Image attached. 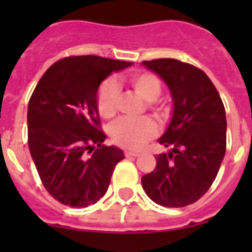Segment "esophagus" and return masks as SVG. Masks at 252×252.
Instances as JSON below:
<instances>
[{
    "instance_id": "34e87169",
    "label": "esophagus",
    "mask_w": 252,
    "mask_h": 252,
    "mask_svg": "<svg viewBox=\"0 0 252 252\" xmlns=\"http://www.w3.org/2000/svg\"><path fill=\"white\" fill-rule=\"evenodd\" d=\"M140 154L136 153V151H130V150H126L125 151V157L126 158H136L139 157Z\"/></svg>"
}]
</instances>
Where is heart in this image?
I'll use <instances>...</instances> for the list:
<instances>
[{
	"label": "heart",
	"mask_w": 252,
	"mask_h": 252,
	"mask_svg": "<svg viewBox=\"0 0 252 252\" xmlns=\"http://www.w3.org/2000/svg\"><path fill=\"white\" fill-rule=\"evenodd\" d=\"M132 90L149 102V107L158 119L165 117V110L157 103V98L161 93V82L151 73H135L127 79ZM120 98L119 84L115 79H106L97 91V110L103 119H112L117 112ZM158 127L153 120L144 117L140 120L121 119L110 127V135L116 145L130 150H137L145 142L157 136Z\"/></svg>",
	"instance_id": "heart-1"
}]
</instances>
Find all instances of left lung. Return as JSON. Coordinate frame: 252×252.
Wrapping results in <instances>:
<instances>
[{
  "label": "left lung",
  "mask_w": 252,
  "mask_h": 252,
  "mask_svg": "<svg viewBox=\"0 0 252 252\" xmlns=\"http://www.w3.org/2000/svg\"><path fill=\"white\" fill-rule=\"evenodd\" d=\"M142 65L165 82L173 99L171 120L159 142L169 153L157 155V168L141 178L151 201L164 207L197 202L215 182L226 153V112L206 73L177 59Z\"/></svg>",
  "instance_id": "1"
}]
</instances>
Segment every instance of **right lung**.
Returning a JSON list of instances; mask_svg holds the SVG:
<instances>
[{
  "label": "right lung",
  "mask_w": 252,
  "mask_h": 252,
  "mask_svg": "<svg viewBox=\"0 0 252 252\" xmlns=\"http://www.w3.org/2000/svg\"><path fill=\"white\" fill-rule=\"evenodd\" d=\"M131 65L95 55L64 58L35 87L28 107L29 149L44 187L60 203L83 208L106 194L125 157L121 149L103 145L97 91L111 73Z\"/></svg>",
  "instance_id": "obj_1"
}]
</instances>
